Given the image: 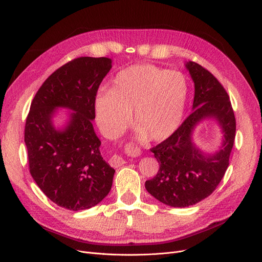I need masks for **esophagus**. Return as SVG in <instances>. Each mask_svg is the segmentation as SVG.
<instances>
[{
  "label": "esophagus",
  "mask_w": 262,
  "mask_h": 262,
  "mask_svg": "<svg viewBox=\"0 0 262 262\" xmlns=\"http://www.w3.org/2000/svg\"><path fill=\"white\" fill-rule=\"evenodd\" d=\"M135 154L137 155V154H139L138 152H137V150L135 149ZM109 163L112 164L113 167H115V168H119V167H121V166H123L124 163H125V160H124L121 156H118V155H114L112 158H110V160H109Z\"/></svg>",
  "instance_id": "34e87169"
}]
</instances>
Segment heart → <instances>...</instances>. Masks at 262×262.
<instances>
[{
    "label": "heart",
    "instance_id": "b5f03b06",
    "mask_svg": "<svg viewBox=\"0 0 262 262\" xmlns=\"http://www.w3.org/2000/svg\"><path fill=\"white\" fill-rule=\"evenodd\" d=\"M187 92L184 74L149 63L134 64L116 75L113 88L101 87L96 92V121L106 137L117 138L133 112L137 137L160 142L180 126Z\"/></svg>",
    "mask_w": 262,
    "mask_h": 262
}]
</instances>
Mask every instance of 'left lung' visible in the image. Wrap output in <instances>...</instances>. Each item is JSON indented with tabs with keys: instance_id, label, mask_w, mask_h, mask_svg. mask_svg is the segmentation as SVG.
Masks as SVG:
<instances>
[{
	"instance_id": "8db88e82",
	"label": "left lung",
	"mask_w": 262,
	"mask_h": 262,
	"mask_svg": "<svg viewBox=\"0 0 262 262\" xmlns=\"http://www.w3.org/2000/svg\"><path fill=\"white\" fill-rule=\"evenodd\" d=\"M185 67L194 82L191 115L168 139L153 147L159 170L145 182L150 195L171 207H189L209 196L221 182L229 164L236 136V119L229 96L220 81L193 61ZM213 119L223 133L222 145L204 152L193 141L200 122Z\"/></svg>"
}]
</instances>
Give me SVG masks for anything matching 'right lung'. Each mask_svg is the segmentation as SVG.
<instances>
[{"mask_svg":"<svg viewBox=\"0 0 262 262\" xmlns=\"http://www.w3.org/2000/svg\"><path fill=\"white\" fill-rule=\"evenodd\" d=\"M113 67L107 57H79L51 74L32 102L24 130L30 172L41 191L72 211L102 202L113 186L115 170L103 159L92 121L94 101ZM69 110L62 127L53 118Z\"/></svg>","mask_w":262,"mask_h":262,"instance_id":"obj_1","label":"right lung"}]
</instances>
